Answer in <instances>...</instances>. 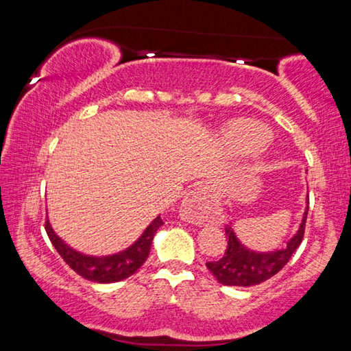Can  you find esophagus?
Masks as SVG:
<instances>
[{"instance_id": "34e87169", "label": "esophagus", "mask_w": 351, "mask_h": 351, "mask_svg": "<svg viewBox=\"0 0 351 351\" xmlns=\"http://www.w3.org/2000/svg\"><path fill=\"white\" fill-rule=\"evenodd\" d=\"M218 195L209 186H199L190 190L181 203V213L187 221L204 224L215 217Z\"/></svg>"}]
</instances>
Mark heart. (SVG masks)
I'll use <instances>...</instances> for the list:
<instances>
[{"label": "heart", "instance_id": "b5f03b06", "mask_svg": "<svg viewBox=\"0 0 351 351\" xmlns=\"http://www.w3.org/2000/svg\"><path fill=\"white\" fill-rule=\"evenodd\" d=\"M268 141V130L254 122H241L229 133L230 150L235 154H241V156L258 152Z\"/></svg>", "mask_w": 351, "mask_h": 351}]
</instances>
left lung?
I'll return each instance as SVG.
<instances>
[{
	"label": "left lung",
	"mask_w": 351,
	"mask_h": 351,
	"mask_svg": "<svg viewBox=\"0 0 351 351\" xmlns=\"http://www.w3.org/2000/svg\"><path fill=\"white\" fill-rule=\"evenodd\" d=\"M308 203H310V199H308ZM306 215L308 206L299 230L294 234L293 239L288 240L283 247L271 252L251 251L237 239L232 226L228 224V228H226V235L229 237L228 249L219 260L206 263L207 269L212 272L219 283L228 285V287H254V285L266 282L288 263L295 249L300 246L305 232Z\"/></svg>",
	"instance_id": "8db88e82"
}]
</instances>
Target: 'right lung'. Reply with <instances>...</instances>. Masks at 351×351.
Instances as JSON below:
<instances>
[{
	"label": "right lung",
	"mask_w": 351,
	"mask_h": 351,
	"mask_svg": "<svg viewBox=\"0 0 351 351\" xmlns=\"http://www.w3.org/2000/svg\"><path fill=\"white\" fill-rule=\"evenodd\" d=\"M162 224L164 221L161 217H156L132 246L117 254L105 255V257H93V255L82 254L68 246L51 228L49 219H46V232L52 246L77 274L91 282L112 283L133 276L145 263L148 254H150L153 237Z\"/></svg>",
	"instance_id": "1"
}]
</instances>
